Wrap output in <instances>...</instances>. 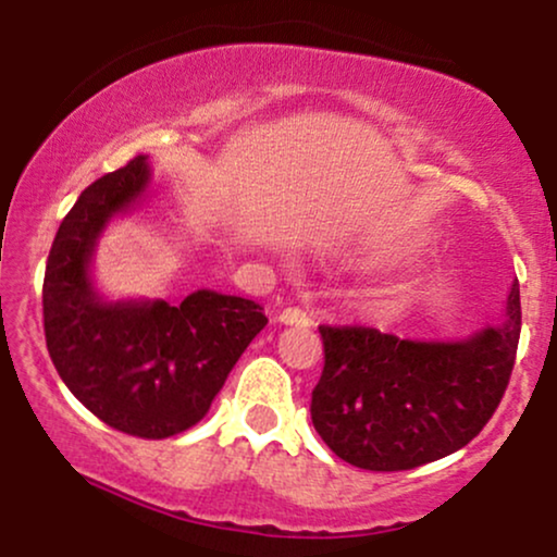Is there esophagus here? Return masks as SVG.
<instances>
[{"label":"esophagus","instance_id":"esophagus-1","mask_svg":"<svg viewBox=\"0 0 557 557\" xmlns=\"http://www.w3.org/2000/svg\"><path fill=\"white\" fill-rule=\"evenodd\" d=\"M278 319L288 326H311V317L307 314V311L299 309V307H288L278 314Z\"/></svg>","mask_w":557,"mask_h":557}]
</instances>
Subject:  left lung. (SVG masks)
I'll return each instance as SVG.
<instances>
[{"mask_svg": "<svg viewBox=\"0 0 557 557\" xmlns=\"http://www.w3.org/2000/svg\"><path fill=\"white\" fill-rule=\"evenodd\" d=\"M520 284L505 322L461 342H416L372 326H319L324 370L311 423L342 461L403 471L459 451L490 423L515 368Z\"/></svg>", "mask_w": 557, "mask_h": 557, "instance_id": "1", "label": "left lung"}]
</instances>
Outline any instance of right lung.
Masks as SVG:
<instances>
[{"instance_id":"add662e5","label":"right lung","mask_w":557,"mask_h":557,"mask_svg":"<svg viewBox=\"0 0 557 557\" xmlns=\"http://www.w3.org/2000/svg\"><path fill=\"white\" fill-rule=\"evenodd\" d=\"M147 185V157H134L83 189L52 240L42 319L58 375L90 413L128 436L170 438L202 421L269 319L261 304L210 288L180 307L98 296L90 278L96 240Z\"/></svg>"}]
</instances>
